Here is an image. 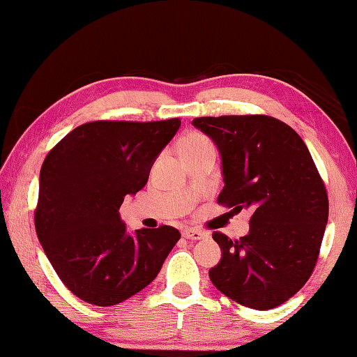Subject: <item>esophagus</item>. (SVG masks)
<instances>
[{"label": "esophagus", "mask_w": 357, "mask_h": 357, "mask_svg": "<svg viewBox=\"0 0 357 357\" xmlns=\"http://www.w3.org/2000/svg\"><path fill=\"white\" fill-rule=\"evenodd\" d=\"M182 236L185 238H190V241H202V238H206L208 234L203 232V231H198V229H192V227H187L182 231Z\"/></svg>", "instance_id": "34e87169"}]
</instances>
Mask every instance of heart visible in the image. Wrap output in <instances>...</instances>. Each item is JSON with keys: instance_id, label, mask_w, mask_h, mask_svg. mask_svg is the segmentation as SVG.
Wrapping results in <instances>:
<instances>
[{"instance_id": "heart-1", "label": "heart", "mask_w": 357, "mask_h": 357, "mask_svg": "<svg viewBox=\"0 0 357 357\" xmlns=\"http://www.w3.org/2000/svg\"><path fill=\"white\" fill-rule=\"evenodd\" d=\"M204 144H211V143H209L208 138H204L203 135L190 133L187 136H183L182 141H180L178 151H180V153H185V151H192V149L202 148V146H204Z\"/></svg>"}]
</instances>
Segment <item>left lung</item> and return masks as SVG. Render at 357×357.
<instances>
[{
	"label": "left lung",
	"mask_w": 357,
	"mask_h": 357,
	"mask_svg": "<svg viewBox=\"0 0 357 357\" xmlns=\"http://www.w3.org/2000/svg\"><path fill=\"white\" fill-rule=\"evenodd\" d=\"M192 125L221 154L218 203L252 211L250 231L238 241L213 234L222 255L209 280L250 309L281 305L310 278L328 221L314 159L289 125L268 115L199 116Z\"/></svg>",
	"instance_id": "obj_1"
}]
</instances>
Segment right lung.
I'll use <instances>...</instances> for the list:
<instances>
[{
	"instance_id": "obj_1",
	"label": "right lung",
	"mask_w": 357,
	"mask_h": 357,
	"mask_svg": "<svg viewBox=\"0 0 357 357\" xmlns=\"http://www.w3.org/2000/svg\"><path fill=\"white\" fill-rule=\"evenodd\" d=\"M180 128L162 121H89L47 154L36 231L53 270L89 304H120L144 289L180 238L172 226L126 232L119 209L136 195Z\"/></svg>"
}]
</instances>
